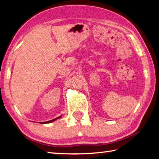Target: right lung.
Instances as JSON below:
<instances>
[{"label": "right lung", "mask_w": 159, "mask_h": 159, "mask_svg": "<svg viewBox=\"0 0 159 159\" xmlns=\"http://www.w3.org/2000/svg\"><path fill=\"white\" fill-rule=\"evenodd\" d=\"M61 117V116H59V117H57V118H56V119H53V120H49V121H47V122H45V123H51V122H53V121H54L55 120H56V119H58L59 118H60Z\"/></svg>", "instance_id": "1"}]
</instances>
